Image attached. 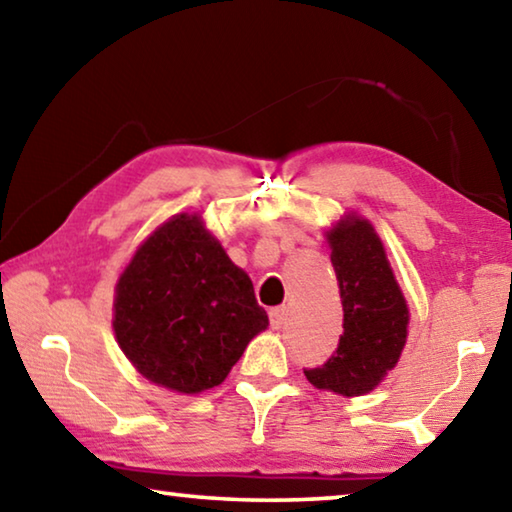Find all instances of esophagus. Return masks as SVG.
<instances>
[{
  "label": "esophagus",
  "instance_id": "1",
  "mask_svg": "<svg viewBox=\"0 0 512 512\" xmlns=\"http://www.w3.org/2000/svg\"><path fill=\"white\" fill-rule=\"evenodd\" d=\"M271 327L273 329H280L284 323H287V316H289V309L287 307H273L271 309Z\"/></svg>",
  "mask_w": 512,
  "mask_h": 512
}]
</instances>
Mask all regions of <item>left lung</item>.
<instances>
[{"label":"left lung","mask_w":512,"mask_h":512,"mask_svg":"<svg viewBox=\"0 0 512 512\" xmlns=\"http://www.w3.org/2000/svg\"><path fill=\"white\" fill-rule=\"evenodd\" d=\"M343 302V336L323 366L305 368L316 388L363 395L395 368L406 343L409 309L372 225L363 219L327 232Z\"/></svg>","instance_id":"left-lung-1"}]
</instances>
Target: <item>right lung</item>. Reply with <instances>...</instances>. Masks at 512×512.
<instances>
[{
	"instance_id": "add662e5",
	"label": "right lung",
	"mask_w": 512,
	"mask_h": 512,
	"mask_svg": "<svg viewBox=\"0 0 512 512\" xmlns=\"http://www.w3.org/2000/svg\"><path fill=\"white\" fill-rule=\"evenodd\" d=\"M266 325L250 277L198 216H173L119 277V348L146 379L176 393L219 386Z\"/></svg>"
}]
</instances>
